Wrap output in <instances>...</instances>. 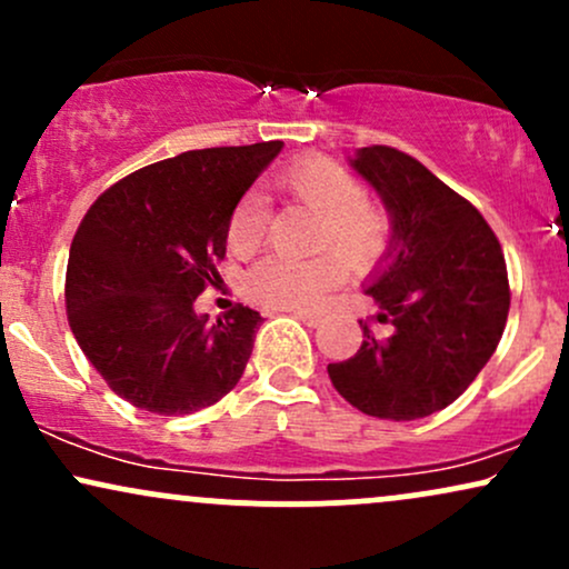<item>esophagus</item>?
I'll return each instance as SVG.
<instances>
[{
	"label": "esophagus",
	"instance_id": "1",
	"mask_svg": "<svg viewBox=\"0 0 569 569\" xmlns=\"http://www.w3.org/2000/svg\"><path fill=\"white\" fill-rule=\"evenodd\" d=\"M293 318H297V321H302L305 326H310V329H316V326H321L323 323V316L321 312H305V310H297V312H291Z\"/></svg>",
	"mask_w": 569,
	"mask_h": 569
}]
</instances>
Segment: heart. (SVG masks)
<instances>
[{
  "instance_id": "heart-1",
  "label": "heart",
  "mask_w": 569,
  "mask_h": 569,
  "mask_svg": "<svg viewBox=\"0 0 569 569\" xmlns=\"http://www.w3.org/2000/svg\"><path fill=\"white\" fill-rule=\"evenodd\" d=\"M278 187L318 213L316 248H335L350 270H369L380 262L390 240V221L367 200L358 176L323 154L293 160L278 173ZM264 238V208L257 194H246L232 208L227 243L232 251H253ZM345 267L335 253L312 259L267 257L246 272L243 291L253 305L270 310H307L342 280Z\"/></svg>"
}]
</instances>
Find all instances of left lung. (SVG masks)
Wrapping results in <instances>:
<instances>
[{
    "mask_svg": "<svg viewBox=\"0 0 569 569\" xmlns=\"http://www.w3.org/2000/svg\"><path fill=\"white\" fill-rule=\"evenodd\" d=\"M350 168L380 194L390 240L363 291L380 305L377 339L329 363L337 393L380 420H420L462 396L506 329V259L466 198L393 147H363Z\"/></svg>",
    "mask_w": 569,
    "mask_h": 569,
    "instance_id": "left-lung-1",
    "label": "left lung"
}]
</instances>
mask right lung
<instances>
[{
	"label": "right lung",
	"instance_id": "obj_1",
	"mask_svg": "<svg viewBox=\"0 0 569 569\" xmlns=\"http://www.w3.org/2000/svg\"><path fill=\"white\" fill-rule=\"evenodd\" d=\"M283 141L213 147L154 162L109 187L71 240L67 312L117 396L154 415H192L243 377L262 316L211 321L194 299L219 280L232 208Z\"/></svg>",
	"mask_w": 569,
	"mask_h": 569
}]
</instances>
